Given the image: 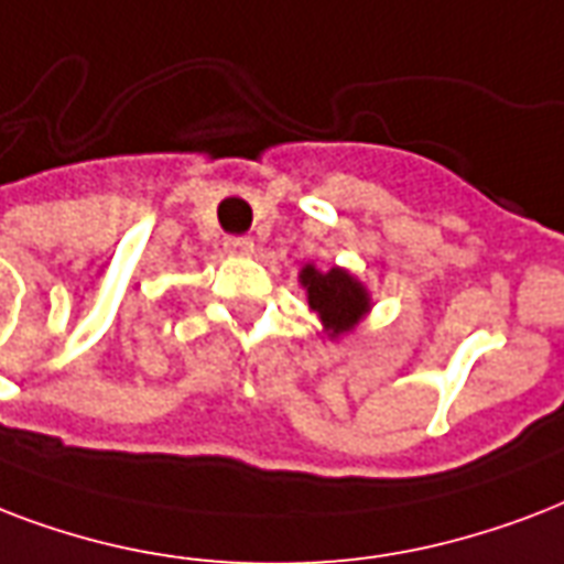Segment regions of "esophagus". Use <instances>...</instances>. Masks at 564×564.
<instances>
[{"label":"esophagus","instance_id":"obj_1","mask_svg":"<svg viewBox=\"0 0 564 564\" xmlns=\"http://www.w3.org/2000/svg\"><path fill=\"white\" fill-rule=\"evenodd\" d=\"M226 252H232V256H252L256 252V243L250 238H229L226 241Z\"/></svg>","mask_w":564,"mask_h":564}]
</instances>
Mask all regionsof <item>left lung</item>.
<instances>
[{
    "instance_id": "left-lung-1",
    "label": "left lung",
    "mask_w": 564,
    "mask_h": 564,
    "mask_svg": "<svg viewBox=\"0 0 564 564\" xmlns=\"http://www.w3.org/2000/svg\"><path fill=\"white\" fill-rule=\"evenodd\" d=\"M300 285H303L305 300H308V312L317 314L329 341H338L344 335L356 332V326L373 308L368 285L338 264L321 270L314 261H308L300 270Z\"/></svg>"
}]
</instances>
